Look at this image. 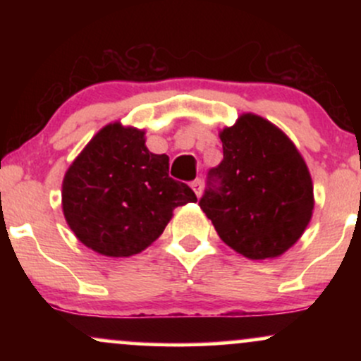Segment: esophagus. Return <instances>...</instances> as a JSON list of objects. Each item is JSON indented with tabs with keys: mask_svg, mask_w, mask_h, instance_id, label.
<instances>
[{
	"mask_svg": "<svg viewBox=\"0 0 361 361\" xmlns=\"http://www.w3.org/2000/svg\"><path fill=\"white\" fill-rule=\"evenodd\" d=\"M192 188H193L195 195H197V197H200L202 192H204V181H202V180H195L193 183H192Z\"/></svg>",
	"mask_w": 361,
	"mask_h": 361,
	"instance_id": "34e87169",
	"label": "esophagus"
}]
</instances>
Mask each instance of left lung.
I'll list each match as a JSON object with an SVG mask.
<instances>
[{"label":"left lung","mask_w":361,"mask_h":361,"mask_svg":"<svg viewBox=\"0 0 361 361\" xmlns=\"http://www.w3.org/2000/svg\"><path fill=\"white\" fill-rule=\"evenodd\" d=\"M224 159L210 169L200 209L219 238L250 259L279 258L312 219L314 186L304 157L281 128L243 114L219 132Z\"/></svg>","instance_id":"1"}]
</instances>
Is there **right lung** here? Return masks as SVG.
<instances>
[{
  "instance_id": "right-lung-1",
  "label": "right lung",
  "mask_w": 361,
  "mask_h": 361,
  "mask_svg": "<svg viewBox=\"0 0 361 361\" xmlns=\"http://www.w3.org/2000/svg\"><path fill=\"white\" fill-rule=\"evenodd\" d=\"M146 130L109 123L93 135L62 180V212L86 247L127 258L163 234L173 210L197 202L169 178V157L146 147Z\"/></svg>"
}]
</instances>
